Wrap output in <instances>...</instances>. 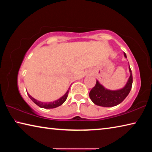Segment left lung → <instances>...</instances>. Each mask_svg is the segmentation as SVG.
I'll list each match as a JSON object with an SVG mask.
<instances>
[{"instance_id":"1","label":"left lung","mask_w":152,"mask_h":152,"mask_svg":"<svg viewBox=\"0 0 152 152\" xmlns=\"http://www.w3.org/2000/svg\"><path fill=\"white\" fill-rule=\"evenodd\" d=\"M125 58H127L124 53ZM130 77L124 88L118 91H109L105 89L99 82L96 81L95 86L90 91L89 96L91 101L98 106L104 107H114L122 102L132 89L133 84V76L130 66L129 67Z\"/></svg>"}]
</instances>
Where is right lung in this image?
Here are the masks:
<instances>
[{
	"label": "right lung",
	"instance_id": "1",
	"mask_svg": "<svg viewBox=\"0 0 152 152\" xmlns=\"http://www.w3.org/2000/svg\"><path fill=\"white\" fill-rule=\"evenodd\" d=\"M69 90H70V88H69ZM69 90L67 91L66 93L64 94L62 97L60 98V99H58V100H57V101H53V102H48V103L38 101L36 99H35L34 98H33L31 96V95H29L28 93H27V94L31 99V101L34 102V103H35L37 105V106H39V107L44 108V109H53V108H56L59 106H60V105L62 104L64 102L66 101V100L67 99V97H68V96Z\"/></svg>",
	"mask_w": 152,
	"mask_h": 152
}]
</instances>
